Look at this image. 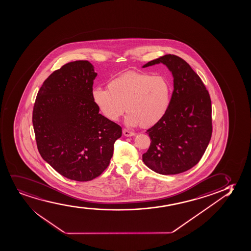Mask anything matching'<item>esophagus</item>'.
I'll return each instance as SVG.
<instances>
[{
	"label": "esophagus",
	"mask_w": 251,
	"mask_h": 251,
	"mask_svg": "<svg viewBox=\"0 0 251 251\" xmlns=\"http://www.w3.org/2000/svg\"><path fill=\"white\" fill-rule=\"evenodd\" d=\"M123 135H124L125 137H132V136L135 135V133L132 132V131L126 130V129H124L123 130Z\"/></svg>",
	"instance_id": "obj_1"
}]
</instances>
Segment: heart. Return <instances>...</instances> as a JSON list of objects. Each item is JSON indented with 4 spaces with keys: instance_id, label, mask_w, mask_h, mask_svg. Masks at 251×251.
<instances>
[{
    "instance_id": "1",
    "label": "heart",
    "mask_w": 251,
    "mask_h": 251,
    "mask_svg": "<svg viewBox=\"0 0 251 251\" xmlns=\"http://www.w3.org/2000/svg\"><path fill=\"white\" fill-rule=\"evenodd\" d=\"M172 87L167 78L150 74L127 72L113 78L107 89L92 90V101L101 114L117 121L126 109V123L143 128L165 117L172 101Z\"/></svg>"
}]
</instances>
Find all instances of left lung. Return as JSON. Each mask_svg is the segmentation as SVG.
Segmentation results:
<instances>
[{"mask_svg": "<svg viewBox=\"0 0 251 251\" xmlns=\"http://www.w3.org/2000/svg\"><path fill=\"white\" fill-rule=\"evenodd\" d=\"M165 64L174 78L168 112L147 130L151 143L144 164L161 175L180 174L197 165L212 134L211 100L202 79L181 57L167 54L143 68Z\"/></svg>", "mask_w": 251, "mask_h": 251, "instance_id": "1", "label": "left lung"}]
</instances>
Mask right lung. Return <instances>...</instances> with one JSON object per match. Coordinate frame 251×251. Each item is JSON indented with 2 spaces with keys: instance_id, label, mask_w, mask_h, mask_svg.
<instances>
[{
  "instance_id": "right-lung-1",
  "label": "right lung",
  "mask_w": 251,
  "mask_h": 251,
  "mask_svg": "<svg viewBox=\"0 0 251 251\" xmlns=\"http://www.w3.org/2000/svg\"><path fill=\"white\" fill-rule=\"evenodd\" d=\"M97 75L88 61L64 64L43 82L33 108L40 154L74 181H91L104 172L122 134L121 127L99 114L92 101Z\"/></svg>"
}]
</instances>
